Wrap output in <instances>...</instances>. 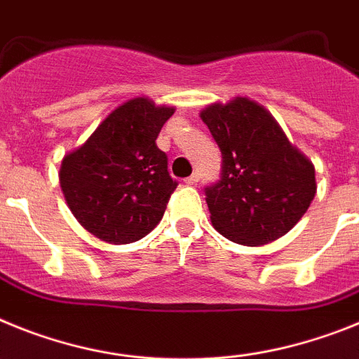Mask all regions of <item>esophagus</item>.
Returning a JSON list of instances; mask_svg holds the SVG:
<instances>
[{
    "mask_svg": "<svg viewBox=\"0 0 359 359\" xmlns=\"http://www.w3.org/2000/svg\"><path fill=\"white\" fill-rule=\"evenodd\" d=\"M198 180H201V173H193V175H189L188 179L184 180V182L188 184V186H195V184H197Z\"/></svg>",
    "mask_w": 359,
    "mask_h": 359,
    "instance_id": "1",
    "label": "esophagus"
}]
</instances>
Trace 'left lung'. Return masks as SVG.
<instances>
[{
  "label": "left lung",
  "instance_id": "left-lung-1",
  "mask_svg": "<svg viewBox=\"0 0 359 359\" xmlns=\"http://www.w3.org/2000/svg\"><path fill=\"white\" fill-rule=\"evenodd\" d=\"M201 117L222 154L220 179L204 188L215 229L242 245L285 235L314 198L313 164L249 99L211 104Z\"/></svg>",
  "mask_w": 359,
  "mask_h": 359
}]
</instances>
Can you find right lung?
<instances>
[{
	"label": "right lung",
	"mask_w": 359,
	"mask_h": 359,
	"mask_svg": "<svg viewBox=\"0 0 359 359\" xmlns=\"http://www.w3.org/2000/svg\"><path fill=\"white\" fill-rule=\"evenodd\" d=\"M173 108L144 97L111 111L88 141L63 158L59 180L68 208L85 229L110 244L148 235L179 186L157 148Z\"/></svg>",
	"instance_id": "right-lung-1"
}]
</instances>
